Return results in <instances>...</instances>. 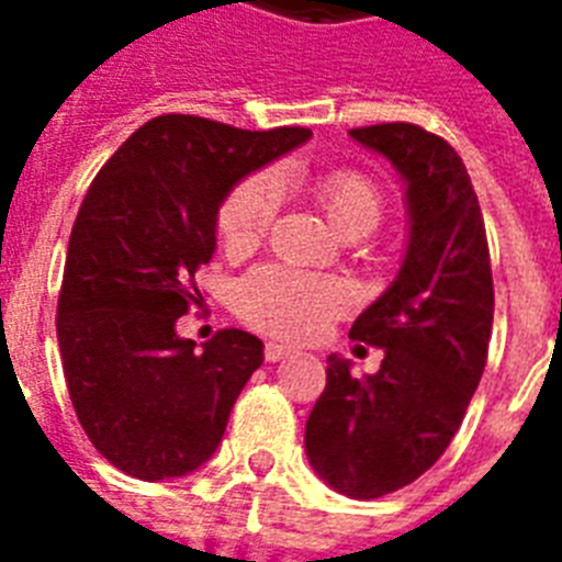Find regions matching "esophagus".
I'll return each mask as SVG.
<instances>
[{
	"label": "esophagus",
	"instance_id": "obj_1",
	"mask_svg": "<svg viewBox=\"0 0 562 562\" xmlns=\"http://www.w3.org/2000/svg\"><path fill=\"white\" fill-rule=\"evenodd\" d=\"M289 356H294V347H289V344H277V341L265 344V359L268 361H282V359H289Z\"/></svg>",
	"mask_w": 562,
	"mask_h": 562
}]
</instances>
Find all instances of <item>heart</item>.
I'll return each instance as SVG.
<instances>
[{
  "label": "heart",
  "instance_id": "b5f03b06",
  "mask_svg": "<svg viewBox=\"0 0 562 562\" xmlns=\"http://www.w3.org/2000/svg\"><path fill=\"white\" fill-rule=\"evenodd\" d=\"M308 189L338 233L373 229L382 212L379 189L356 171H329L308 180ZM277 215V187L256 175L238 183L218 212L221 241L229 254H247L265 238ZM350 306V289L333 277L262 265L238 285V312L259 329L285 338H312Z\"/></svg>",
  "mask_w": 562,
  "mask_h": 562
}]
</instances>
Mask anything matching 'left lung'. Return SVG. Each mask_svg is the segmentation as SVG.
Returning <instances> with one entry per match:
<instances>
[{"label":"left lung","mask_w":562,"mask_h":562,"mask_svg":"<svg viewBox=\"0 0 562 562\" xmlns=\"http://www.w3.org/2000/svg\"><path fill=\"white\" fill-rule=\"evenodd\" d=\"M350 136L400 175L408 236L393 282L350 329L384 350L382 368L356 379L350 359H326L306 458L344 496L379 498L452 443L487 361L493 273L479 198L452 145L408 122Z\"/></svg>","instance_id":"obj_1"}]
</instances>
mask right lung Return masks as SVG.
Returning <instances> with one entry per match:
<instances>
[{"label":"right lung","mask_w":562,"mask_h":562,"mask_svg":"<svg viewBox=\"0 0 562 562\" xmlns=\"http://www.w3.org/2000/svg\"><path fill=\"white\" fill-rule=\"evenodd\" d=\"M308 139V127L171 113L127 136L92 180L66 250L57 344L75 414L116 470L180 479L218 449L265 344L221 329L198 350L178 317L203 303L194 273L215 254L229 192Z\"/></svg>","instance_id":"add662e5"}]
</instances>
